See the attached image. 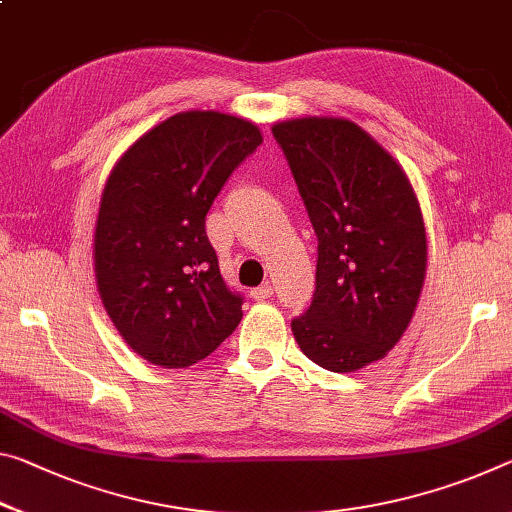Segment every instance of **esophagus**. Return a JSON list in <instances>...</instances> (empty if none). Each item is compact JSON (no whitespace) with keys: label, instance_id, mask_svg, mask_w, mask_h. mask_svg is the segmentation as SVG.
Returning <instances> with one entry per match:
<instances>
[{"label":"esophagus","instance_id":"34e87169","mask_svg":"<svg viewBox=\"0 0 512 512\" xmlns=\"http://www.w3.org/2000/svg\"><path fill=\"white\" fill-rule=\"evenodd\" d=\"M250 296H253L255 300H266V298H271V296H273V287H271V282H264L262 287H255L253 291H250Z\"/></svg>","mask_w":512,"mask_h":512}]
</instances>
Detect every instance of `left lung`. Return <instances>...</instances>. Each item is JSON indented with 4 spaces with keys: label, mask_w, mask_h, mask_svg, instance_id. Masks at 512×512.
<instances>
[{
    "label": "left lung",
    "mask_w": 512,
    "mask_h": 512,
    "mask_svg": "<svg viewBox=\"0 0 512 512\" xmlns=\"http://www.w3.org/2000/svg\"><path fill=\"white\" fill-rule=\"evenodd\" d=\"M319 239L316 289L294 337L319 367L348 373L385 358L415 314L426 230L403 168L351 120L273 125Z\"/></svg>",
    "instance_id": "1"
}]
</instances>
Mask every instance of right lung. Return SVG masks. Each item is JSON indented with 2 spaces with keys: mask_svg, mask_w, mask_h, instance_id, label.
Instances as JSON below:
<instances>
[{
  "mask_svg": "<svg viewBox=\"0 0 512 512\" xmlns=\"http://www.w3.org/2000/svg\"><path fill=\"white\" fill-rule=\"evenodd\" d=\"M262 143L248 120L175 113L113 166L95 225V278L129 348L164 369L214 353L241 321L205 218L243 159Z\"/></svg>",
  "mask_w": 512,
  "mask_h": 512,
  "instance_id": "add662e5",
  "label": "right lung"
}]
</instances>
